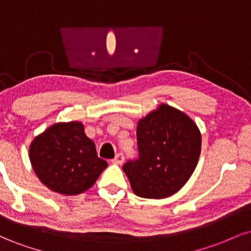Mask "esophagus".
I'll list each match as a JSON object with an SVG mask.
<instances>
[{
    "label": "esophagus",
    "mask_w": 251,
    "mask_h": 251,
    "mask_svg": "<svg viewBox=\"0 0 251 251\" xmlns=\"http://www.w3.org/2000/svg\"><path fill=\"white\" fill-rule=\"evenodd\" d=\"M124 159H125V157H124L123 153H118L116 157L112 159V163L113 164H118V165H120V164L124 163Z\"/></svg>",
    "instance_id": "esophagus-1"
}]
</instances>
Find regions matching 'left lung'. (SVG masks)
<instances>
[{
  "instance_id": "8db88e82",
  "label": "left lung",
  "mask_w": 251,
  "mask_h": 251,
  "mask_svg": "<svg viewBox=\"0 0 251 251\" xmlns=\"http://www.w3.org/2000/svg\"><path fill=\"white\" fill-rule=\"evenodd\" d=\"M139 157L124 164L132 190L143 198L169 197L185 185L201 154L197 125L179 109L162 103L138 122Z\"/></svg>"
}]
</instances>
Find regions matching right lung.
I'll return each mask as SVG.
<instances>
[{
  "instance_id": "1",
  "label": "right lung",
  "mask_w": 251,
  "mask_h": 251,
  "mask_svg": "<svg viewBox=\"0 0 251 251\" xmlns=\"http://www.w3.org/2000/svg\"><path fill=\"white\" fill-rule=\"evenodd\" d=\"M29 159L39 179L62 195L86 191L107 168L79 122L54 124L37 135L30 144Z\"/></svg>"
}]
</instances>
